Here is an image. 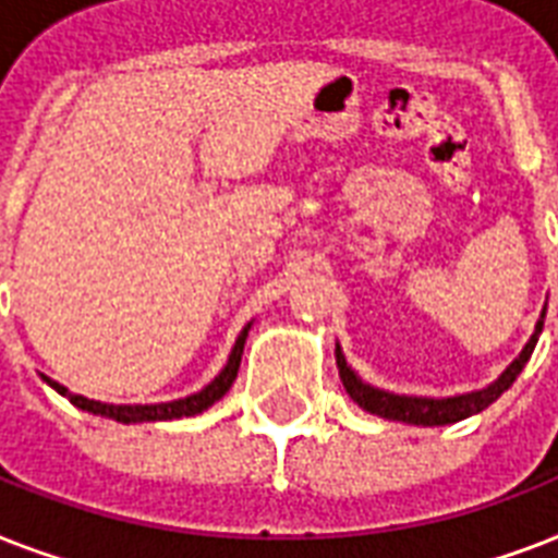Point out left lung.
Returning <instances> with one entry per match:
<instances>
[{"instance_id": "8db88e82", "label": "left lung", "mask_w": 558, "mask_h": 558, "mask_svg": "<svg viewBox=\"0 0 558 558\" xmlns=\"http://www.w3.org/2000/svg\"><path fill=\"white\" fill-rule=\"evenodd\" d=\"M545 310H542V318L536 322V330H533L530 341L519 353V359H515V362H512V365L507 367V371L493 381V385H486V388L481 390H472V393L434 399V397H399V393H388V390L373 388V385L362 381L356 373H353V367L348 365V359H344L339 344H336V365H339V376L341 381H344V390L350 393V399H353L359 408L371 411V414L385 416V420H399V423H408V425L460 423V420H466V416L477 414V411H484V408L493 405L495 399L501 397L504 390L519 379V373L524 371V365L530 362L533 350H536L538 336H542V327H545Z\"/></svg>"}]
</instances>
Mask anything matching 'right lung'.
<instances>
[{"label":"right lung","mask_w":558,"mask_h":558,"mask_svg":"<svg viewBox=\"0 0 558 558\" xmlns=\"http://www.w3.org/2000/svg\"><path fill=\"white\" fill-rule=\"evenodd\" d=\"M252 330V324H245L243 332L236 336L234 348H231V356H228L226 367L219 371V376H214V381H208L205 388L191 393L185 399H173V402H156V405H109V402H98V399H86L81 393H72L69 388H63L60 381L43 379L51 385V388L65 397L72 405L83 408V411H89V414H100V416H112L118 423H156V420H179V416H193L202 414L205 408H210L217 399H222L228 393V388L234 385L236 371H240V359H243V348H245V336Z\"/></svg>","instance_id":"1"}]
</instances>
